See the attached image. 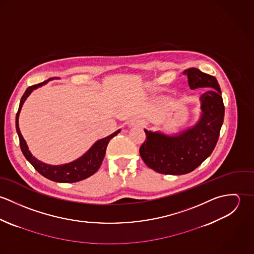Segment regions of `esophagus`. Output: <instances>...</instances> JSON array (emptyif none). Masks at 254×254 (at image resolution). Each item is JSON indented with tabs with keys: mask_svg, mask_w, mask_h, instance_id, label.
<instances>
[{
	"mask_svg": "<svg viewBox=\"0 0 254 254\" xmlns=\"http://www.w3.org/2000/svg\"><path fill=\"white\" fill-rule=\"evenodd\" d=\"M144 125H145V121L142 118H140V117H133L128 122V127L129 128H132V127H142Z\"/></svg>",
	"mask_w": 254,
	"mask_h": 254,
	"instance_id": "esophagus-1",
	"label": "esophagus"
}]
</instances>
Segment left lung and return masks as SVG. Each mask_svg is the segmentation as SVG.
Returning <instances> with one entry per match:
<instances>
[{
    "label": "left lung",
    "mask_w": 254,
    "mask_h": 254,
    "mask_svg": "<svg viewBox=\"0 0 254 254\" xmlns=\"http://www.w3.org/2000/svg\"><path fill=\"white\" fill-rule=\"evenodd\" d=\"M190 90L206 88L199 97L197 121L173 134L145 130L146 141L140 147L145 164L155 172L183 175L193 171L213 151L224 120L225 108L221 89L214 76L189 68L183 71Z\"/></svg>",
    "instance_id": "8db88e82"
}]
</instances>
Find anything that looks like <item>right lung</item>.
I'll use <instances>...</instances> for the list:
<instances>
[{"label":"right lung","instance_id":"right-lung-1","mask_svg":"<svg viewBox=\"0 0 254 254\" xmlns=\"http://www.w3.org/2000/svg\"><path fill=\"white\" fill-rule=\"evenodd\" d=\"M55 79H57V78H50L40 84L33 85L26 89L24 95L22 96V98L20 100L18 111L16 113L15 127H16V132H17L18 138H19L20 148H21L25 158L33 165V167L42 176H44L45 178H47L51 181L58 182V183H75V182L87 179L90 176L94 175L98 171V169L101 167V164L106 155V150H107V146L109 145V141L113 137H115L118 133H120L121 129H118L117 131L113 132L108 137H105L103 139L96 141L95 144L92 145L83 155H81L80 157H78L77 159L73 160L71 162L64 163V164H60V165H52V164H47V163L42 162L41 160L37 159L36 157L29 150L27 143L24 140V138L20 132L19 123H18L19 114H20L23 104L25 103L26 99L31 95V93L34 90L48 84L50 81L55 80Z\"/></svg>","mask_w":254,"mask_h":254}]
</instances>
